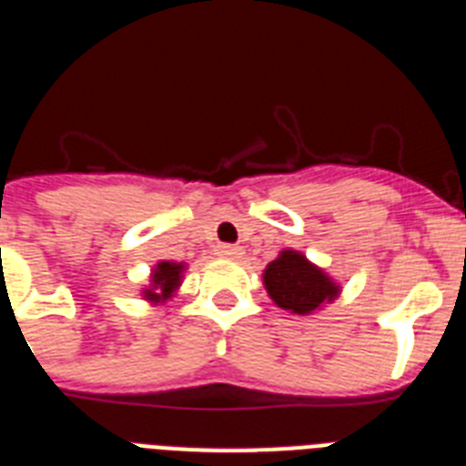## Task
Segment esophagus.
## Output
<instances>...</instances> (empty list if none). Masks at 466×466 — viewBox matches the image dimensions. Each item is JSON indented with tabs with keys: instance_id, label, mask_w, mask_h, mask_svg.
Here are the masks:
<instances>
[{
	"instance_id": "34e87169",
	"label": "esophagus",
	"mask_w": 466,
	"mask_h": 466,
	"mask_svg": "<svg viewBox=\"0 0 466 466\" xmlns=\"http://www.w3.org/2000/svg\"><path fill=\"white\" fill-rule=\"evenodd\" d=\"M217 254L224 257V259H238L242 254V248H238V245H218Z\"/></svg>"
}]
</instances>
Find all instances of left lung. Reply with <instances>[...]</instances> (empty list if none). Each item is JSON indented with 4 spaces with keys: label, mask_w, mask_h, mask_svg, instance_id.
<instances>
[{
    "label": "left lung",
    "mask_w": 466,
    "mask_h": 466,
    "mask_svg": "<svg viewBox=\"0 0 466 466\" xmlns=\"http://www.w3.org/2000/svg\"><path fill=\"white\" fill-rule=\"evenodd\" d=\"M264 285L268 297L280 309L299 316L316 311L339 294V285L332 278L294 249H285L278 254L276 261L266 266Z\"/></svg>",
    "instance_id": "left-lung-1"
}]
</instances>
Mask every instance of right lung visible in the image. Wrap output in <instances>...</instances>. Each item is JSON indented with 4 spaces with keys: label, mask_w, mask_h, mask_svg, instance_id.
<instances>
[{
    "label": "right lung",
    "mask_w": 466,
    "mask_h": 466,
    "mask_svg": "<svg viewBox=\"0 0 466 466\" xmlns=\"http://www.w3.org/2000/svg\"><path fill=\"white\" fill-rule=\"evenodd\" d=\"M181 273H184V264L160 261L153 268V288L146 289L143 297L150 301H167L177 292L178 285H181Z\"/></svg>",
    "instance_id": "add662e5"
}]
</instances>
